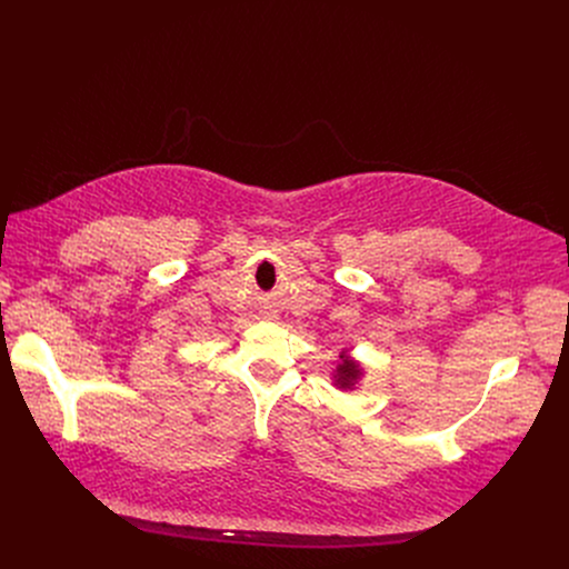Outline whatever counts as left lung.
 Listing matches in <instances>:
<instances>
[{"instance_id": "8db88e82", "label": "left lung", "mask_w": 569, "mask_h": 569, "mask_svg": "<svg viewBox=\"0 0 569 569\" xmlns=\"http://www.w3.org/2000/svg\"><path fill=\"white\" fill-rule=\"evenodd\" d=\"M362 367H360V362H356L351 356H347V353H342L340 356V365H338V369H336V385H338V389H342V391H349V389H356V385H358V380L362 378Z\"/></svg>"}]
</instances>
